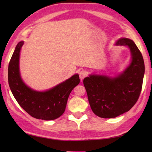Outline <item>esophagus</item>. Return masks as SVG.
Instances as JSON below:
<instances>
[{"mask_svg": "<svg viewBox=\"0 0 152 152\" xmlns=\"http://www.w3.org/2000/svg\"><path fill=\"white\" fill-rule=\"evenodd\" d=\"M87 76V72L84 70H80L79 72V76L80 79H83Z\"/></svg>", "mask_w": 152, "mask_h": 152, "instance_id": "1", "label": "esophagus"}]
</instances>
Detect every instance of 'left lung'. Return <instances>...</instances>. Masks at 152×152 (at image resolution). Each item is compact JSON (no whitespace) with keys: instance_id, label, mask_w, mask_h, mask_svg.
Returning a JSON list of instances; mask_svg holds the SVG:
<instances>
[{"instance_id":"1","label":"left lung","mask_w":152,"mask_h":152,"mask_svg":"<svg viewBox=\"0 0 152 152\" xmlns=\"http://www.w3.org/2000/svg\"><path fill=\"white\" fill-rule=\"evenodd\" d=\"M118 45L130 48L132 61L124 73L114 78L91 75L83 80L92 111L102 118H113L136 104L142 87L145 71L143 57L133 40L121 38Z\"/></svg>"}]
</instances>
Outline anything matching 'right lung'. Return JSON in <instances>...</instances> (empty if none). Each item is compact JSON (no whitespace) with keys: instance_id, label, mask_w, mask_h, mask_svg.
<instances>
[{"instance_id":"1","label":"right lung","mask_w":152,"mask_h":152,"mask_svg":"<svg viewBox=\"0 0 152 152\" xmlns=\"http://www.w3.org/2000/svg\"><path fill=\"white\" fill-rule=\"evenodd\" d=\"M23 42L15 47L8 65V83L19 106L32 117L53 120L63 115L72 90L79 84L78 74H75L55 88L45 92H38L23 82L19 74V58Z\"/></svg>"}]
</instances>
